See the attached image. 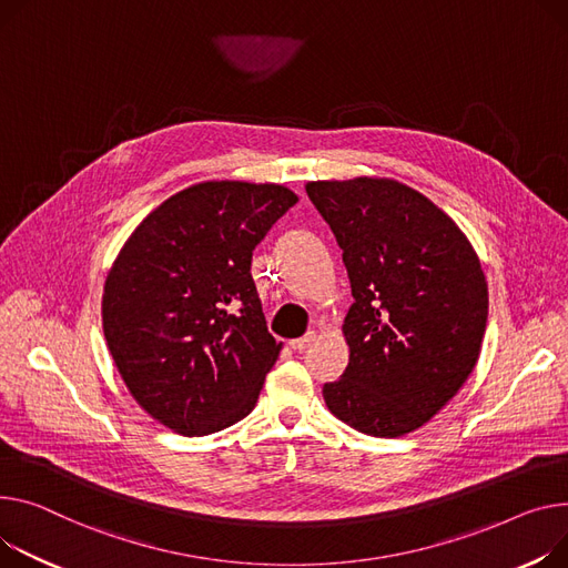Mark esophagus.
<instances>
[{"label":"esophagus","instance_id":"1","mask_svg":"<svg viewBox=\"0 0 568 568\" xmlns=\"http://www.w3.org/2000/svg\"><path fill=\"white\" fill-rule=\"evenodd\" d=\"M317 339V333L315 331H311V333H306L304 337H296V339H290V347L292 349H296V352H304L306 347H311L313 343Z\"/></svg>","mask_w":568,"mask_h":568}]
</instances>
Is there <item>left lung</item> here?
Returning a JSON list of instances; mask_svg holds the SVG:
<instances>
[{"mask_svg":"<svg viewBox=\"0 0 568 568\" xmlns=\"http://www.w3.org/2000/svg\"><path fill=\"white\" fill-rule=\"evenodd\" d=\"M308 199L343 248L354 304L349 365L324 386L337 420L361 434H410L473 374L488 317L479 257L449 214L395 178L313 180Z\"/></svg>","mask_w":568,"mask_h":568,"instance_id":"1","label":"left lung"}]
</instances>
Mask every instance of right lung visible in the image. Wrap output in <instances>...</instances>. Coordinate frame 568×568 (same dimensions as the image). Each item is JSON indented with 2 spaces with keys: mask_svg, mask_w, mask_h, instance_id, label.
Instances as JSON below:
<instances>
[{
  "mask_svg": "<svg viewBox=\"0 0 568 568\" xmlns=\"http://www.w3.org/2000/svg\"><path fill=\"white\" fill-rule=\"evenodd\" d=\"M285 184L205 180L150 212L104 281L109 354L136 404L182 436L253 410L283 343L251 278L253 248L296 205Z\"/></svg>",
  "mask_w": 568,
  "mask_h": 568,
  "instance_id": "right-lung-1",
  "label": "right lung"
}]
</instances>
